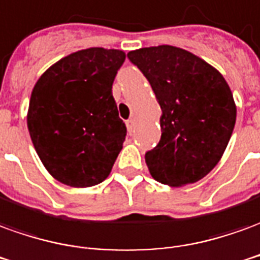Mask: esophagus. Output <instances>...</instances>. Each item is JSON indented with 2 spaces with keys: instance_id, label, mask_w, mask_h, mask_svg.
<instances>
[{
  "instance_id": "34e87169",
  "label": "esophagus",
  "mask_w": 260,
  "mask_h": 260,
  "mask_svg": "<svg viewBox=\"0 0 260 260\" xmlns=\"http://www.w3.org/2000/svg\"><path fill=\"white\" fill-rule=\"evenodd\" d=\"M135 124H136V121L134 119V118H129V119L126 121V128H128V131H129V132H132V131H134V128H135Z\"/></svg>"
}]
</instances>
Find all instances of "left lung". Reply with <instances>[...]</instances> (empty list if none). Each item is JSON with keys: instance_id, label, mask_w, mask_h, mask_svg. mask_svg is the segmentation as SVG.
Instances as JSON below:
<instances>
[{"instance_id": "obj_1", "label": "left lung", "mask_w": 260, "mask_h": 260, "mask_svg": "<svg viewBox=\"0 0 260 260\" xmlns=\"http://www.w3.org/2000/svg\"><path fill=\"white\" fill-rule=\"evenodd\" d=\"M128 57L161 108L160 141L145 155L149 173L170 187L201 180L221 160L235 126L237 105L224 76L170 45L131 50Z\"/></svg>"}]
</instances>
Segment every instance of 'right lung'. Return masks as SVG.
Segmentation results:
<instances>
[{
    "label": "right lung",
    "instance_id": "right-lung-1",
    "mask_svg": "<svg viewBox=\"0 0 260 260\" xmlns=\"http://www.w3.org/2000/svg\"><path fill=\"white\" fill-rule=\"evenodd\" d=\"M118 49L88 48L56 61L36 81L28 129L52 177L77 188L104 181L126 136L112 83L125 61Z\"/></svg>",
    "mask_w": 260,
    "mask_h": 260
}]
</instances>
